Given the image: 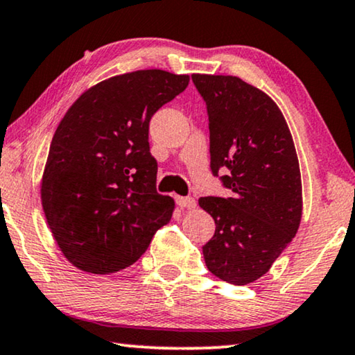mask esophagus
Wrapping results in <instances>:
<instances>
[{
    "label": "esophagus",
    "mask_w": 355,
    "mask_h": 355,
    "mask_svg": "<svg viewBox=\"0 0 355 355\" xmlns=\"http://www.w3.org/2000/svg\"><path fill=\"white\" fill-rule=\"evenodd\" d=\"M177 204L184 210L196 209V199L194 198H183V196H182V198H177Z\"/></svg>",
    "instance_id": "34e87169"
}]
</instances>
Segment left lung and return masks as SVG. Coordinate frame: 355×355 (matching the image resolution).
<instances>
[{
    "mask_svg": "<svg viewBox=\"0 0 355 355\" xmlns=\"http://www.w3.org/2000/svg\"><path fill=\"white\" fill-rule=\"evenodd\" d=\"M209 111L210 167L232 198H200L215 220L202 247L209 271L232 285L264 276L300 228L303 188L295 144L282 111L237 76L191 75Z\"/></svg>",
    "mask_w": 355,
    "mask_h": 355,
    "instance_id": "1",
    "label": "left lung"
}]
</instances>
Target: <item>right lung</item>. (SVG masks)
Instances as JSON below:
<instances>
[{
    "label": "right lung",
    "instance_id": "add662e5",
    "mask_svg": "<svg viewBox=\"0 0 355 355\" xmlns=\"http://www.w3.org/2000/svg\"><path fill=\"white\" fill-rule=\"evenodd\" d=\"M188 75L137 70L89 87L57 125L41 178L46 221L63 257L111 274L144 255L175 200L156 191L151 116L187 89Z\"/></svg>",
    "mask_w": 355,
    "mask_h": 355
}]
</instances>
